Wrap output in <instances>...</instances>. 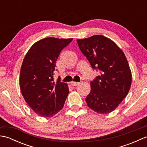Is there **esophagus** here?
Returning a JSON list of instances; mask_svg holds the SVG:
<instances>
[{
    "instance_id": "34e87169",
    "label": "esophagus",
    "mask_w": 147,
    "mask_h": 147,
    "mask_svg": "<svg viewBox=\"0 0 147 147\" xmlns=\"http://www.w3.org/2000/svg\"><path fill=\"white\" fill-rule=\"evenodd\" d=\"M80 84V83H78V82H72L71 83V85H72V86H77V85H78Z\"/></svg>"
}]
</instances>
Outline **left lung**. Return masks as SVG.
<instances>
[{
  "mask_svg": "<svg viewBox=\"0 0 147 147\" xmlns=\"http://www.w3.org/2000/svg\"><path fill=\"white\" fill-rule=\"evenodd\" d=\"M77 42L92 67L100 71V75L90 83L87 105L97 113H110L127 96L131 85V72L126 56L112 40L102 35L78 39Z\"/></svg>",
  "mask_w": 147,
  "mask_h": 147,
  "instance_id": "1",
  "label": "left lung"
}]
</instances>
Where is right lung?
I'll list each match as a JSON object with an SVG mask.
<instances>
[{"label": "right lung", "instance_id": "obj_1", "mask_svg": "<svg viewBox=\"0 0 147 147\" xmlns=\"http://www.w3.org/2000/svg\"><path fill=\"white\" fill-rule=\"evenodd\" d=\"M73 38L49 37L39 40L28 51L22 64L20 86L31 109L43 117H52L63 108L68 86L54 80L56 61Z\"/></svg>", "mask_w": 147, "mask_h": 147}]
</instances>
